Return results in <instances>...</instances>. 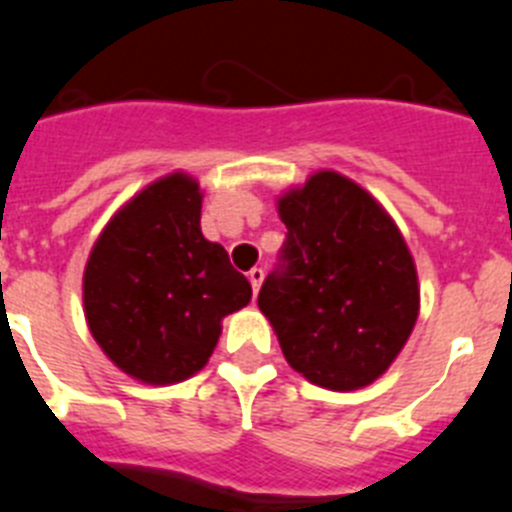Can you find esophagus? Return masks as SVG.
Masks as SVG:
<instances>
[{
	"label": "esophagus",
	"mask_w": 512,
	"mask_h": 512,
	"mask_svg": "<svg viewBox=\"0 0 512 512\" xmlns=\"http://www.w3.org/2000/svg\"><path fill=\"white\" fill-rule=\"evenodd\" d=\"M247 278H250V283H252V291H255V296H257V291H260V283H262V278H265V270H262V268H252L250 273H247Z\"/></svg>",
	"instance_id": "1"
}]
</instances>
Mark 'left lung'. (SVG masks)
I'll return each instance as SVG.
<instances>
[{
    "mask_svg": "<svg viewBox=\"0 0 512 512\" xmlns=\"http://www.w3.org/2000/svg\"><path fill=\"white\" fill-rule=\"evenodd\" d=\"M286 242L257 306L286 361L311 384L350 391L376 381L404 348L420 293L394 221L337 172L278 201Z\"/></svg>",
    "mask_w": 512,
    "mask_h": 512,
    "instance_id": "obj_1",
    "label": "left lung"
}]
</instances>
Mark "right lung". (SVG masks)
Masks as SVG:
<instances>
[{
  "label": "right lung",
  "mask_w": 512,
  "mask_h": 512,
  "mask_svg": "<svg viewBox=\"0 0 512 512\" xmlns=\"http://www.w3.org/2000/svg\"><path fill=\"white\" fill-rule=\"evenodd\" d=\"M250 299V281L201 234V190L180 172L149 185L105 226L84 270L92 337L146 384L201 371L221 319Z\"/></svg>",
  "instance_id": "add662e5"
}]
</instances>
